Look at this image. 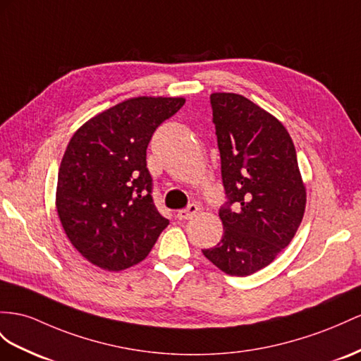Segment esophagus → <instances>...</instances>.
<instances>
[{"mask_svg":"<svg viewBox=\"0 0 361 361\" xmlns=\"http://www.w3.org/2000/svg\"><path fill=\"white\" fill-rule=\"evenodd\" d=\"M200 207L197 204H189L188 209H183V210H178L177 212V218L180 221H186V219H190L192 216H195L198 214Z\"/></svg>","mask_w":361,"mask_h":361,"instance_id":"1","label":"esophagus"}]
</instances>
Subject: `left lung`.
Wrapping results in <instances>:
<instances>
[{"instance_id": "1", "label": "left lung", "mask_w": 361, "mask_h": 361, "mask_svg": "<svg viewBox=\"0 0 361 361\" xmlns=\"http://www.w3.org/2000/svg\"><path fill=\"white\" fill-rule=\"evenodd\" d=\"M210 105L227 201L219 209L224 235L202 255L230 276H248L291 243L307 190L294 143L279 120L235 92H214Z\"/></svg>"}]
</instances>
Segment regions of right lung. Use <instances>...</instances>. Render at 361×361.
<instances>
[{
    "label": "right lung",
    "mask_w": 361,
    "mask_h": 361,
    "mask_svg": "<svg viewBox=\"0 0 361 361\" xmlns=\"http://www.w3.org/2000/svg\"><path fill=\"white\" fill-rule=\"evenodd\" d=\"M183 97H134L82 125L58 173L56 209L70 243L108 271L142 262L168 227L155 209L146 149Z\"/></svg>",
    "instance_id": "1"
}]
</instances>
